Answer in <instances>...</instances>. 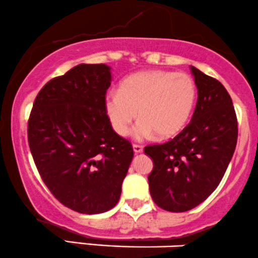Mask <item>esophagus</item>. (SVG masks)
<instances>
[{"label":"esophagus","instance_id":"obj_1","mask_svg":"<svg viewBox=\"0 0 258 258\" xmlns=\"http://www.w3.org/2000/svg\"><path fill=\"white\" fill-rule=\"evenodd\" d=\"M133 148H134L135 154H140L144 152V148H142L141 145H133Z\"/></svg>","mask_w":258,"mask_h":258}]
</instances>
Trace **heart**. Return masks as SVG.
Instances as JSON below:
<instances>
[{
    "label": "heart",
    "instance_id": "heart-1",
    "mask_svg": "<svg viewBox=\"0 0 258 258\" xmlns=\"http://www.w3.org/2000/svg\"><path fill=\"white\" fill-rule=\"evenodd\" d=\"M197 100V87L186 74L150 70L130 75L118 87V93L105 96V113L111 126L126 136L136 118L134 128L139 140L157 134L160 139L177 135L192 116Z\"/></svg>",
    "mask_w": 258,
    "mask_h": 258
}]
</instances>
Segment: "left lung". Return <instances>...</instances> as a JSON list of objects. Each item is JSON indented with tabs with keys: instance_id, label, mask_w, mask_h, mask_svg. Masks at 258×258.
I'll return each mask as SVG.
<instances>
[{
	"instance_id": "1",
	"label": "left lung",
	"mask_w": 258,
	"mask_h": 258,
	"mask_svg": "<svg viewBox=\"0 0 258 258\" xmlns=\"http://www.w3.org/2000/svg\"><path fill=\"white\" fill-rule=\"evenodd\" d=\"M190 71L198 100L189 124L172 140L145 147L153 160L151 196L171 213L196 208L216 189L237 146V116L228 92L195 66Z\"/></svg>"
}]
</instances>
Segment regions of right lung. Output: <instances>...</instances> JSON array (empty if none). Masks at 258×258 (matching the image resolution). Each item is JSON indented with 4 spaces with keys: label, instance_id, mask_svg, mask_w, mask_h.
I'll use <instances>...</instances> for the list:
<instances>
[{
    "label": "right lung",
    "instance_id": "add662e5",
    "mask_svg": "<svg viewBox=\"0 0 258 258\" xmlns=\"http://www.w3.org/2000/svg\"><path fill=\"white\" fill-rule=\"evenodd\" d=\"M111 81L110 66L80 63L39 90L29 118V146L42 180L61 204L81 214L117 204L134 157L105 113Z\"/></svg>",
    "mask_w": 258,
    "mask_h": 258
}]
</instances>
